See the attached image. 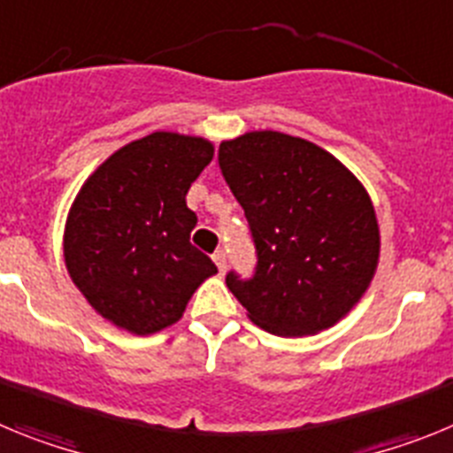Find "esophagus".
<instances>
[{
	"instance_id": "obj_1",
	"label": "esophagus",
	"mask_w": 453,
	"mask_h": 453,
	"mask_svg": "<svg viewBox=\"0 0 453 453\" xmlns=\"http://www.w3.org/2000/svg\"><path fill=\"white\" fill-rule=\"evenodd\" d=\"M213 261H215V265H218L219 272H226V263H229V261H226V251H224V250L215 251Z\"/></svg>"
}]
</instances>
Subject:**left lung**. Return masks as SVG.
Here are the masks:
<instances>
[{
    "mask_svg": "<svg viewBox=\"0 0 453 453\" xmlns=\"http://www.w3.org/2000/svg\"><path fill=\"white\" fill-rule=\"evenodd\" d=\"M218 161L256 247L254 274H226L251 322L283 338L334 326L379 261L365 188L329 151L279 131L226 140Z\"/></svg>",
    "mask_w": 453,
    "mask_h": 453,
    "instance_id": "left-lung-1",
    "label": "left lung"
}]
</instances>
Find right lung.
<instances>
[{"label": "right lung", "instance_id": "add662e5", "mask_svg": "<svg viewBox=\"0 0 453 453\" xmlns=\"http://www.w3.org/2000/svg\"><path fill=\"white\" fill-rule=\"evenodd\" d=\"M213 158L203 138L156 131L115 151L83 183L65 224V265L108 322L135 335L177 322L218 272L190 242L192 181Z\"/></svg>", "mask_w": 453, "mask_h": 453}]
</instances>
